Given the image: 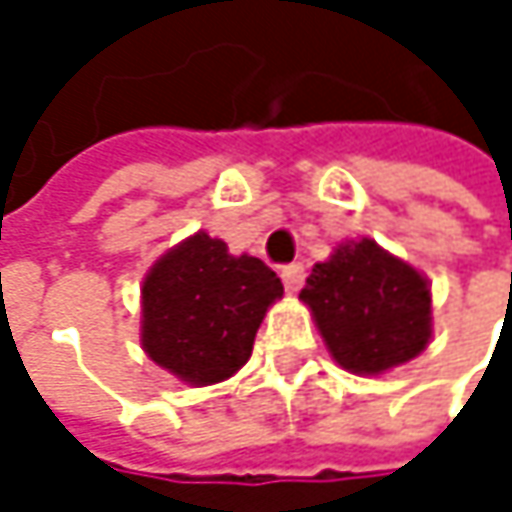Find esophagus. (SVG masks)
<instances>
[{"mask_svg":"<svg viewBox=\"0 0 512 512\" xmlns=\"http://www.w3.org/2000/svg\"><path fill=\"white\" fill-rule=\"evenodd\" d=\"M303 277H306V271H303V265L300 262H291V265H286L283 268V283H286V291H300V286H303Z\"/></svg>","mask_w":512,"mask_h":512,"instance_id":"1","label":"esophagus"}]
</instances>
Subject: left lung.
I'll return each instance as SVG.
<instances>
[{
    "label": "left lung",
    "instance_id": "8db88e82",
    "mask_svg": "<svg viewBox=\"0 0 512 512\" xmlns=\"http://www.w3.org/2000/svg\"><path fill=\"white\" fill-rule=\"evenodd\" d=\"M300 300L330 356L351 374L404 365L433 333L427 277L371 238L339 244L327 262H318Z\"/></svg>",
    "mask_w": 512,
    "mask_h": 512
}]
</instances>
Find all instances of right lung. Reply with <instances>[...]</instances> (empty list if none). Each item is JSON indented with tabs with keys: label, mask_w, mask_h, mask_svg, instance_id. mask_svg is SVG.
I'll use <instances>...</instances> for the list:
<instances>
[{
	"label": "right lung",
	"mask_w": 512,
	"mask_h": 512,
	"mask_svg": "<svg viewBox=\"0 0 512 512\" xmlns=\"http://www.w3.org/2000/svg\"><path fill=\"white\" fill-rule=\"evenodd\" d=\"M280 277L256 256H232L221 238L197 232L167 250L141 288V345L191 386L232 377L253 353L256 330Z\"/></svg>",
	"instance_id": "obj_1"
}]
</instances>
